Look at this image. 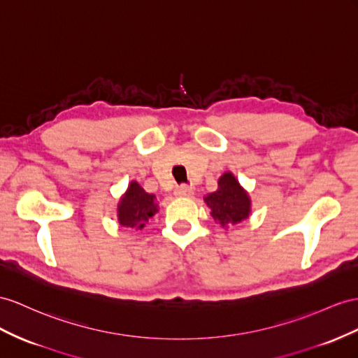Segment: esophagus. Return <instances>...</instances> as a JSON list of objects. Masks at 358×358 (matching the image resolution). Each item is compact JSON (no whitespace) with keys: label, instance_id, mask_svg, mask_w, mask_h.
<instances>
[{"label":"esophagus","instance_id":"34e87169","mask_svg":"<svg viewBox=\"0 0 358 358\" xmlns=\"http://www.w3.org/2000/svg\"><path fill=\"white\" fill-rule=\"evenodd\" d=\"M176 195H177V196L189 198V196L194 195V190H192V187H189L187 185H180V186L176 189Z\"/></svg>","mask_w":358,"mask_h":358}]
</instances>
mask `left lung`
<instances>
[{
	"label": "left lung",
	"mask_w": 358,
	"mask_h": 358,
	"mask_svg": "<svg viewBox=\"0 0 358 358\" xmlns=\"http://www.w3.org/2000/svg\"><path fill=\"white\" fill-rule=\"evenodd\" d=\"M219 189L206 198L207 206L212 208V216L221 227L236 225L250 215V198L233 173L227 172L217 181Z\"/></svg>",
	"instance_id": "left-lung-1"
}]
</instances>
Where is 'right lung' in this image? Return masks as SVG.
I'll use <instances>...</instances> for the list:
<instances>
[{
	"mask_svg": "<svg viewBox=\"0 0 358 358\" xmlns=\"http://www.w3.org/2000/svg\"><path fill=\"white\" fill-rule=\"evenodd\" d=\"M155 201H157V198L145 192L136 181H133L128 186L125 196L117 206L119 224L142 230L145 224L148 222V219L157 212Z\"/></svg>",
	"mask_w": 358,
	"mask_h": 358,
	"instance_id": "right-lung-1",
	"label": "right lung"
}]
</instances>
